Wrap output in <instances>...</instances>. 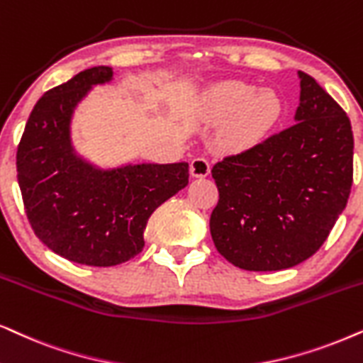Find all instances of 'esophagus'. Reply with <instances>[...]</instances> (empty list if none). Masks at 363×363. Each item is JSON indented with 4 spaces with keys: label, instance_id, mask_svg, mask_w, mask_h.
Listing matches in <instances>:
<instances>
[{
    "label": "esophagus",
    "instance_id": "obj_1",
    "mask_svg": "<svg viewBox=\"0 0 363 363\" xmlns=\"http://www.w3.org/2000/svg\"><path fill=\"white\" fill-rule=\"evenodd\" d=\"M190 173L195 178H203L210 173V163L206 158H193L190 163Z\"/></svg>",
    "mask_w": 363,
    "mask_h": 363
}]
</instances>
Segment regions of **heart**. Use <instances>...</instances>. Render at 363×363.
Masks as SVG:
<instances>
[{"mask_svg":"<svg viewBox=\"0 0 363 363\" xmlns=\"http://www.w3.org/2000/svg\"><path fill=\"white\" fill-rule=\"evenodd\" d=\"M210 108L215 118L228 121L225 136L233 147H248L262 140L280 120L281 101L270 89L230 79L211 89Z\"/></svg>","mask_w":363,"mask_h":363,"instance_id":"obj_1","label":"heart"}]
</instances>
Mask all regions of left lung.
<instances>
[{"label":"left lung","mask_w":363,"mask_h":363,"mask_svg":"<svg viewBox=\"0 0 363 363\" xmlns=\"http://www.w3.org/2000/svg\"><path fill=\"white\" fill-rule=\"evenodd\" d=\"M295 123L213 164L210 233L220 255L250 272L295 267L322 247L354 182V135L342 106L298 72Z\"/></svg>","instance_id":"obj_1"}]
</instances>
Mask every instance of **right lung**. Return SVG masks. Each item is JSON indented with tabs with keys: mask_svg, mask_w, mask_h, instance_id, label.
I'll use <instances>...</instances> for the list:
<instances>
[{
	"mask_svg": "<svg viewBox=\"0 0 363 363\" xmlns=\"http://www.w3.org/2000/svg\"><path fill=\"white\" fill-rule=\"evenodd\" d=\"M110 67L84 69L38 100L18 145V183L33 232L69 262L113 267L143 250L160 205L188 185V163H141L101 170L74 153L69 123Z\"/></svg>",
	"mask_w": 363,
	"mask_h": 363,
	"instance_id": "1",
	"label": "right lung"
}]
</instances>
